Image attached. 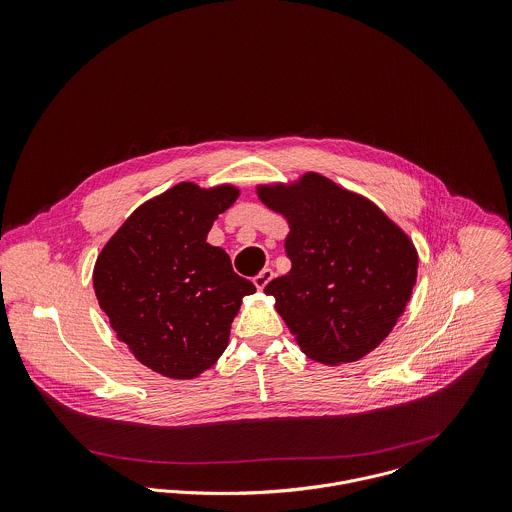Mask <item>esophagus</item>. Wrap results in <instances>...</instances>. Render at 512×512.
<instances>
[{
	"label": "esophagus",
	"instance_id": "esophagus-1",
	"mask_svg": "<svg viewBox=\"0 0 512 512\" xmlns=\"http://www.w3.org/2000/svg\"><path fill=\"white\" fill-rule=\"evenodd\" d=\"M273 277H275L273 269H263L259 275H255V277H253V283H255V286H257L259 290H263L267 284L273 281Z\"/></svg>",
	"mask_w": 512,
	"mask_h": 512
}]
</instances>
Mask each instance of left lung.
I'll list each match as a JSON object with an SVG mask.
<instances>
[{
    "instance_id": "8db88e82",
    "label": "left lung",
    "mask_w": 512,
    "mask_h": 512,
    "mask_svg": "<svg viewBox=\"0 0 512 512\" xmlns=\"http://www.w3.org/2000/svg\"><path fill=\"white\" fill-rule=\"evenodd\" d=\"M259 200L288 222L290 271L265 286L300 349L326 365L365 357L395 328L416 283L410 237L371 200L318 172L261 184Z\"/></svg>"
}]
</instances>
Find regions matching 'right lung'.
<instances>
[{"label": "right lung", "mask_w": 512, "mask_h": 512, "mask_svg": "<svg viewBox=\"0 0 512 512\" xmlns=\"http://www.w3.org/2000/svg\"><path fill=\"white\" fill-rule=\"evenodd\" d=\"M237 196L231 184L180 182L141 204L98 255L94 290L117 340L165 377L210 369L228 347L241 298L255 292L206 241Z\"/></svg>", "instance_id": "obj_1"}]
</instances>
